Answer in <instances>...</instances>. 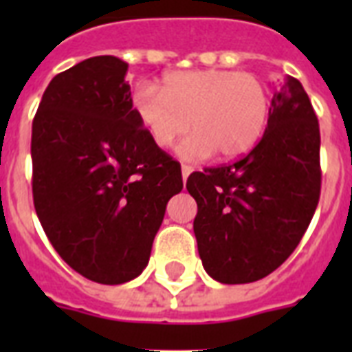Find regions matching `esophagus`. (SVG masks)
<instances>
[{
	"mask_svg": "<svg viewBox=\"0 0 352 352\" xmlns=\"http://www.w3.org/2000/svg\"><path fill=\"white\" fill-rule=\"evenodd\" d=\"M181 171H182V181L186 182V179H188V177H190V173H192V171H193V168H192V166L182 164L181 166Z\"/></svg>",
	"mask_w": 352,
	"mask_h": 352,
	"instance_id": "esophagus-1",
	"label": "esophagus"
}]
</instances>
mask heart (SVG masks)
I'll return each mask as SVG.
<instances>
[{
  "label": "heart",
  "mask_w": 352,
  "mask_h": 352,
  "mask_svg": "<svg viewBox=\"0 0 352 352\" xmlns=\"http://www.w3.org/2000/svg\"><path fill=\"white\" fill-rule=\"evenodd\" d=\"M133 111L160 149L170 148L192 124L193 133L177 148L184 160L248 153L263 137L270 115L267 84L257 74L199 69L166 74L162 84L140 82L131 96Z\"/></svg>",
  "instance_id": "b5f03b06"
}]
</instances>
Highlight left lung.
Instances as JSON below:
<instances>
[{"label": "left lung", "mask_w": 352, "mask_h": 352, "mask_svg": "<svg viewBox=\"0 0 352 352\" xmlns=\"http://www.w3.org/2000/svg\"><path fill=\"white\" fill-rule=\"evenodd\" d=\"M186 188L197 201L193 232L210 278L239 285L274 272L300 245L322 188L320 124L300 80L279 82L250 153L195 171Z\"/></svg>", "instance_id": "left-lung-1"}]
</instances>
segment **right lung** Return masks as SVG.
Instances as JSON below:
<instances>
[{
    "label": "right lung",
    "mask_w": 352,
    "mask_h": 352,
    "mask_svg": "<svg viewBox=\"0 0 352 352\" xmlns=\"http://www.w3.org/2000/svg\"><path fill=\"white\" fill-rule=\"evenodd\" d=\"M127 63L95 56L56 74L32 120V197L47 237L84 278L142 274L181 164L138 122Z\"/></svg>",
    "instance_id": "add662e5"
}]
</instances>
